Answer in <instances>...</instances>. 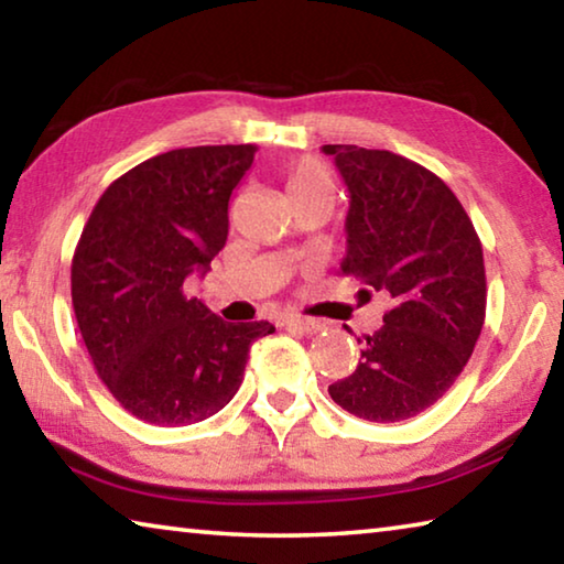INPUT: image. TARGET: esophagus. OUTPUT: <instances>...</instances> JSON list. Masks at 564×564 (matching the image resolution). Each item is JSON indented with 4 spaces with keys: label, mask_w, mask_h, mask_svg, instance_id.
I'll use <instances>...</instances> for the list:
<instances>
[{
    "label": "esophagus",
    "mask_w": 564,
    "mask_h": 564,
    "mask_svg": "<svg viewBox=\"0 0 564 564\" xmlns=\"http://www.w3.org/2000/svg\"><path fill=\"white\" fill-rule=\"evenodd\" d=\"M283 326L285 328H293V330H301V333H316V330H321V323L318 321L301 318V316H285L283 318Z\"/></svg>",
    "instance_id": "esophagus-1"
}]
</instances>
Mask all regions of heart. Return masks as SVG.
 Listing matches in <instances>:
<instances>
[{
	"instance_id": "obj_1",
	"label": "heart",
	"mask_w": 564,
	"mask_h": 564,
	"mask_svg": "<svg viewBox=\"0 0 564 564\" xmlns=\"http://www.w3.org/2000/svg\"><path fill=\"white\" fill-rule=\"evenodd\" d=\"M333 181L328 171L318 161L303 159L291 169L289 174V191L291 196H308V194H330Z\"/></svg>"
}]
</instances>
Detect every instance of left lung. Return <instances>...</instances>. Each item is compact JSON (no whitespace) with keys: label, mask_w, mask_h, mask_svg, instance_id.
<instances>
[{"label":"left lung","mask_w":564,"mask_h":564,"mask_svg":"<svg viewBox=\"0 0 564 564\" xmlns=\"http://www.w3.org/2000/svg\"><path fill=\"white\" fill-rule=\"evenodd\" d=\"M323 151L336 159L350 194L340 271L366 283V301L373 291L390 299L358 368L328 393L370 423H400L437 403L473 356L488 301L482 243L433 171L393 151Z\"/></svg>","instance_id":"1"}]
</instances>
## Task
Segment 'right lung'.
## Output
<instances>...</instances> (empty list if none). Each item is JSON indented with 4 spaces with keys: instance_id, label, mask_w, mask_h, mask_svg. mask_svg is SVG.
Here are the masks:
<instances>
[{
    "instance_id": "1",
    "label": "right lung",
    "mask_w": 564,
    "mask_h": 564,
    "mask_svg": "<svg viewBox=\"0 0 564 564\" xmlns=\"http://www.w3.org/2000/svg\"><path fill=\"white\" fill-rule=\"evenodd\" d=\"M253 144L191 147L141 161L104 191L72 259V305L104 386L151 425L218 413L269 321L226 323L184 281L228 238V202Z\"/></svg>"
}]
</instances>
